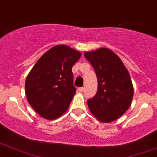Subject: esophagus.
Wrapping results in <instances>:
<instances>
[{"label":"esophagus","instance_id":"34e87169","mask_svg":"<svg viewBox=\"0 0 157 157\" xmlns=\"http://www.w3.org/2000/svg\"><path fill=\"white\" fill-rule=\"evenodd\" d=\"M83 90H84V88H83V87H80V88H78L79 92H83Z\"/></svg>","mask_w":157,"mask_h":157}]
</instances>
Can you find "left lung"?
I'll return each mask as SVG.
<instances>
[{
    "mask_svg": "<svg viewBox=\"0 0 157 157\" xmlns=\"http://www.w3.org/2000/svg\"><path fill=\"white\" fill-rule=\"evenodd\" d=\"M84 56L95 71L98 91L88 100L92 114L99 121L109 123L122 116L131 105L134 90L128 71L118 55L108 48L87 51Z\"/></svg>",
    "mask_w": 157,
    "mask_h": 157,
    "instance_id": "1",
    "label": "left lung"
}]
</instances>
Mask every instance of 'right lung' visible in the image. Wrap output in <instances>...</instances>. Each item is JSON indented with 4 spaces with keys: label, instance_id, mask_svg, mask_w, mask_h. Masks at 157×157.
<instances>
[{
    "label": "right lung",
    "instance_id": "1",
    "mask_svg": "<svg viewBox=\"0 0 157 157\" xmlns=\"http://www.w3.org/2000/svg\"><path fill=\"white\" fill-rule=\"evenodd\" d=\"M80 56V51L58 44L46 51L29 72L26 97L44 119H56L68 110L76 93L71 68Z\"/></svg>",
    "mask_w": 157,
    "mask_h": 157
}]
</instances>
